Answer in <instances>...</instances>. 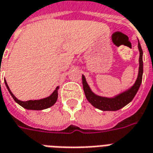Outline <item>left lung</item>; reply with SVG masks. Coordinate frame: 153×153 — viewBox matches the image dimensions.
Segmentation results:
<instances>
[{
    "label": "left lung",
    "mask_w": 153,
    "mask_h": 153,
    "mask_svg": "<svg viewBox=\"0 0 153 153\" xmlns=\"http://www.w3.org/2000/svg\"><path fill=\"white\" fill-rule=\"evenodd\" d=\"M138 48L140 51V60H139L140 67H139V74H138L136 81L134 83V85L129 88L128 90L118 94L116 97L108 98V97H100L96 95L91 91V88L86 81L84 75H82V87H83V91L85 93L86 98L95 108H99L103 111H116L120 108H123L134 99V96L136 95L137 91L141 85L143 72V50H142L140 42L138 44Z\"/></svg>",
    "instance_id": "obj_1"
}]
</instances>
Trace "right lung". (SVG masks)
<instances>
[{
    "mask_svg": "<svg viewBox=\"0 0 153 153\" xmlns=\"http://www.w3.org/2000/svg\"><path fill=\"white\" fill-rule=\"evenodd\" d=\"M4 83H5V86L7 88L8 91L10 93V95L12 96V97L13 98V100L16 101L19 105H20L22 107H23L24 108H27V109H32V110H42V109H45V108H48L51 106L56 103V100H57V97H58V92H57V90L59 89V87H56V88L55 89V91L51 94L50 96L46 98H44V99L40 100H27V101H22V100H19L14 97L11 91H10V88L8 86L7 82L4 80Z\"/></svg>",
    "mask_w": 153,
    "mask_h": 153,
    "instance_id": "right-lung-1",
    "label": "right lung"
}]
</instances>
